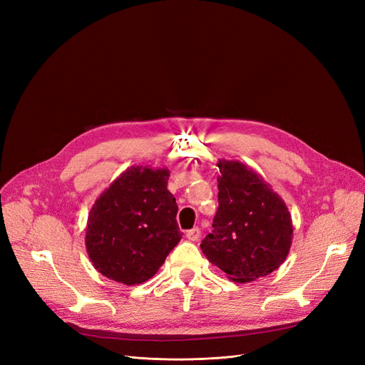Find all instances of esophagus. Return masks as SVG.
<instances>
[{"label":"esophagus","instance_id":"1","mask_svg":"<svg viewBox=\"0 0 365 365\" xmlns=\"http://www.w3.org/2000/svg\"><path fill=\"white\" fill-rule=\"evenodd\" d=\"M185 236H187V239H189V240H192V242H196L197 239L201 237V230L197 228V227H195V228H192V230L187 231Z\"/></svg>","mask_w":365,"mask_h":365}]
</instances>
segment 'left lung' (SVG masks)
Listing matches in <instances>:
<instances>
[{"mask_svg": "<svg viewBox=\"0 0 365 365\" xmlns=\"http://www.w3.org/2000/svg\"><path fill=\"white\" fill-rule=\"evenodd\" d=\"M217 168L219 207L201 250L230 280L254 282L279 269L288 257L291 213L271 184L245 164L220 158Z\"/></svg>", "mask_w": 365, "mask_h": 365, "instance_id": "8db88e82", "label": "left lung"}]
</instances>
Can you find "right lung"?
<instances>
[{
	"label": "right lung",
	"instance_id": "right-lung-1",
	"mask_svg": "<svg viewBox=\"0 0 365 365\" xmlns=\"http://www.w3.org/2000/svg\"><path fill=\"white\" fill-rule=\"evenodd\" d=\"M169 176L168 168L130 165L91 207L85 247L93 267L109 280L145 283L178 245L182 233Z\"/></svg>",
	"mask_w": 365,
	"mask_h": 365
}]
</instances>
